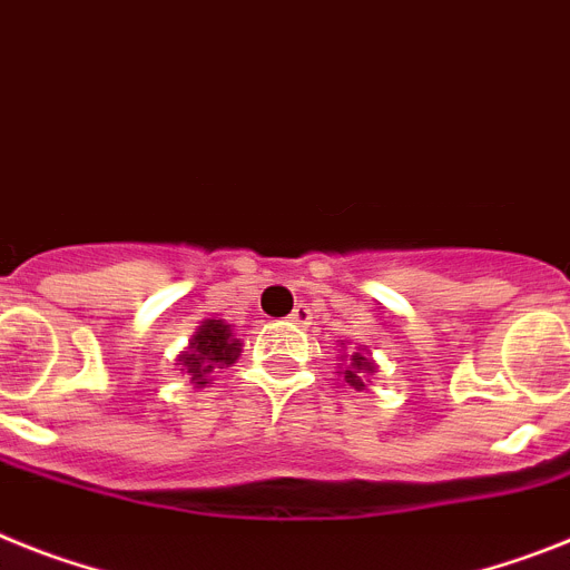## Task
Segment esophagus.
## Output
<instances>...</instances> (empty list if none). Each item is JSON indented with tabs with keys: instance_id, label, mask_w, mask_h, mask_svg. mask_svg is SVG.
I'll return each mask as SVG.
<instances>
[{
	"instance_id": "esophagus-1",
	"label": "esophagus",
	"mask_w": 570,
	"mask_h": 570,
	"mask_svg": "<svg viewBox=\"0 0 570 570\" xmlns=\"http://www.w3.org/2000/svg\"><path fill=\"white\" fill-rule=\"evenodd\" d=\"M309 318H313V315H309V309H307V307H295V309H293V315H289V322L298 324V327H307Z\"/></svg>"
}]
</instances>
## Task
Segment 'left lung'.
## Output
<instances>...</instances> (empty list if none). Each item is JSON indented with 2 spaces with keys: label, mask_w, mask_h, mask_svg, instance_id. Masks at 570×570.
<instances>
[{
  "label": "left lung",
  "mask_w": 570,
  "mask_h": 570,
  "mask_svg": "<svg viewBox=\"0 0 570 570\" xmlns=\"http://www.w3.org/2000/svg\"><path fill=\"white\" fill-rule=\"evenodd\" d=\"M367 374H374V362H371L367 356H362V353H353L351 365H347V371H344V382H347L351 389L365 391Z\"/></svg>",
  "instance_id": "left-lung-1"
}]
</instances>
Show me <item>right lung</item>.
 <instances>
[{
	"label": "right lung",
	"mask_w": 570,
	"mask_h": 570,
	"mask_svg": "<svg viewBox=\"0 0 570 570\" xmlns=\"http://www.w3.org/2000/svg\"><path fill=\"white\" fill-rule=\"evenodd\" d=\"M237 356H240V342L232 336L228 324L205 322L188 351L179 356V365L181 371H188L194 385H205L208 376L214 374V367L232 365Z\"/></svg>",
	"instance_id": "right-lung-1"
}]
</instances>
